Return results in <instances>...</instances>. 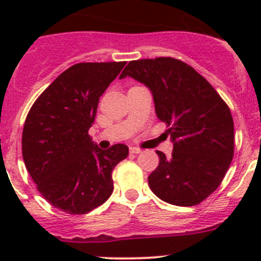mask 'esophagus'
Listing matches in <instances>:
<instances>
[{
  "mask_svg": "<svg viewBox=\"0 0 261 261\" xmlns=\"http://www.w3.org/2000/svg\"><path fill=\"white\" fill-rule=\"evenodd\" d=\"M130 152L131 154H140L141 149L140 147H136V146H130Z\"/></svg>",
  "mask_w": 261,
  "mask_h": 261,
  "instance_id": "1",
  "label": "esophagus"
}]
</instances>
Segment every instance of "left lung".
Returning a JSON list of instances; mask_svg holds the SVG:
<instances>
[{
	"mask_svg": "<svg viewBox=\"0 0 261 261\" xmlns=\"http://www.w3.org/2000/svg\"><path fill=\"white\" fill-rule=\"evenodd\" d=\"M151 91L158 118L169 126L172 158L159 155L149 187L162 201L196 206L222 181L233 158V120L226 102L191 65L174 58L133 60L120 78Z\"/></svg>",
	"mask_w": 261,
	"mask_h": 261,
	"instance_id": "1",
	"label": "left lung"
}]
</instances>
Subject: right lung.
<instances>
[{
    "label": "right lung",
    "instance_id": "add662e5",
    "mask_svg": "<svg viewBox=\"0 0 261 261\" xmlns=\"http://www.w3.org/2000/svg\"><path fill=\"white\" fill-rule=\"evenodd\" d=\"M126 62L78 63L38 97L26 116L22 158L41 196L55 208L84 215L110 198L112 170L128 155L116 144L101 150L88 135L99 97Z\"/></svg>",
    "mask_w": 261,
    "mask_h": 261
}]
</instances>
